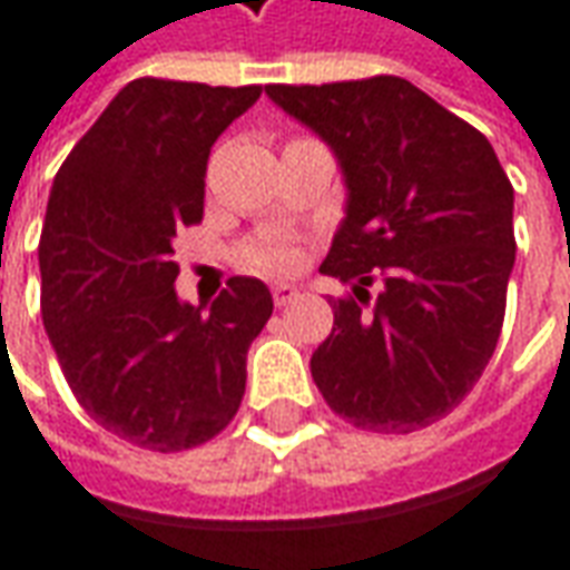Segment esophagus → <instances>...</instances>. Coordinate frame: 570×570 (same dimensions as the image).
Here are the masks:
<instances>
[{"label":"esophagus","instance_id":"1","mask_svg":"<svg viewBox=\"0 0 570 570\" xmlns=\"http://www.w3.org/2000/svg\"><path fill=\"white\" fill-rule=\"evenodd\" d=\"M271 296H274V305H277V308H284V305H289L299 296V289L289 284H274L271 286Z\"/></svg>","mask_w":570,"mask_h":570}]
</instances>
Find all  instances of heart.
Masks as SVG:
<instances>
[{"mask_svg": "<svg viewBox=\"0 0 570 570\" xmlns=\"http://www.w3.org/2000/svg\"><path fill=\"white\" fill-rule=\"evenodd\" d=\"M239 262L258 274H289L303 265V246L286 236H262L239 248Z\"/></svg>", "mask_w": 570, "mask_h": 570, "instance_id": "heart-1", "label": "heart"}]
</instances>
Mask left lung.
<instances>
[{
    "label": "left lung",
    "instance_id": "obj_1",
    "mask_svg": "<svg viewBox=\"0 0 570 570\" xmlns=\"http://www.w3.org/2000/svg\"><path fill=\"white\" fill-rule=\"evenodd\" d=\"M265 90L334 148L350 188L322 274L353 293L331 303L312 379L356 429H425L499 344L518 252L511 179L480 128L397 75Z\"/></svg>",
    "mask_w": 570,
    "mask_h": 570
}]
</instances>
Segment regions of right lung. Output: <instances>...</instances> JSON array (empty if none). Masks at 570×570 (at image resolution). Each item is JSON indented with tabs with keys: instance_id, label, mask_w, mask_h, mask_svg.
Listing matches in <instances>:
<instances>
[{
	"instance_id": "1",
	"label": "right lung",
	"mask_w": 570,
	"mask_h": 570,
	"mask_svg": "<svg viewBox=\"0 0 570 570\" xmlns=\"http://www.w3.org/2000/svg\"><path fill=\"white\" fill-rule=\"evenodd\" d=\"M262 85L135 78L56 173L40 233V312L75 401L160 454L220 435L246 394V353L274 312L229 277L210 308L176 299L173 236L205 217L210 145Z\"/></svg>"
}]
</instances>
